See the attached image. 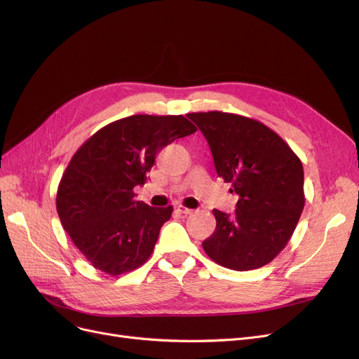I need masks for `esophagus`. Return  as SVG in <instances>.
<instances>
[{"instance_id":"34e87169","label":"esophagus","mask_w":359,"mask_h":359,"mask_svg":"<svg viewBox=\"0 0 359 359\" xmlns=\"http://www.w3.org/2000/svg\"><path fill=\"white\" fill-rule=\"evenodd\" d=\"M177 210H178L180 213L185 215V216H187V215H191V213L194 212L193 209H189V208H185V206H178V208H177Z\"/></svg>"}]
</instances>
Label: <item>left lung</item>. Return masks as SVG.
Returning <instances> with one entry per match:
<instances>
[{
	"instance_id": "1",
	"label": "left lung",
	"mask_w": 359,
	"mask_h": 359,
	"mask_svg": "<svg viewBox=\"0 0 359 359\" xmlns=\"http://www.w3.org/2000/svg\"><path fill=\"white\" fill-rule=\"evenodd\" d=\"M206 137L217 177L238 194L228 215L213 210L215 232L203 241L209 257L245 271L270 263L286 247L304 209V169L282 137L255 121L228 112L187 114Z\"/></svg>"
}]
</instances>
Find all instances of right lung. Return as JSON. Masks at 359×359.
<instances>
[{
    "mask_svg": "<svg viewBox=\"0 0 359 359\" xmlns=\"http://www.w3.org/2000/svg\"><path fill=\"white\" fill-rule=\"evenodd\" d=\"M182 115H131L96 131L74 153L57 191L64 231L89 263L111 276L147 262L172 206L134 200L158 153L196 133Z\"/></svg>",
    "mask_w": 359,
    "mask_h": 359,
    "instance_id": "right-lung-1",
    "label": "right lung"
}]
</instances>
